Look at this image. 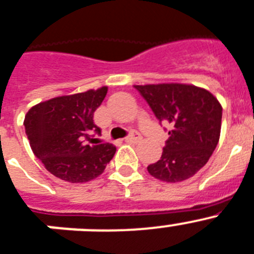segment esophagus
Segmentation results:
<instances>
[{"label":"esophagus","mask_w":254,"mask_h":254,"mask_svg":"<svg viewBox=\"0 0 254 254\" xmlns=\"http://www.w3.org/2000/svg\"><path fill=\"white\" fill-rule=\"evenodd\" d=\"M140 140H142V137L138 131H131L130 135L125 138V142H127V143H138Z\"/></svg>","instance_id":"34e87169"}]
</instances>
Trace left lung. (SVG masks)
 Here are the masks:
<instances>
[{"instance_id": "8db88e82", "label": "left lung", "mask_w": 254, "mask_h": 254, "mask_svg": "<svg viewBox=\"0 0 254 254\" xmlns=\"http://www.w3.org/2000/svg\"><path fill=\"white\" fill-rule=\"evenodd\" d=\"M159 121L173 127L159 161L147 167L163 182H182L208 163L221 134L222 106L212 93L189 84L135 85Z\"/></svg>"}]
</instances>
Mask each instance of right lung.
<instances>
[{
  "label": "right lung",
  "mask_w": 254,
  "mask_h": 254,
  "mask_svg": "<svg viewBox=\"0 0 254 254\" xmlns=\"http://www.w3.org/2000/svg\"><path fill=\"white\" fill-rule=\"evenodd\" d=\"M107 90L102 86L53 98L27 112L24 127L32 151L53 176L71 183L89 182L112 160L116 147L97 144L91 135L101 133L93 117Z\"/></svg>",
  "instance_id": "add662e5"
}]
</instances>
